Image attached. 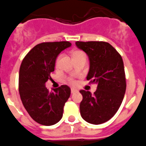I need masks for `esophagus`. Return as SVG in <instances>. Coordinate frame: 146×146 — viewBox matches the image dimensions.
I'll list each match as a JSON object with an SVG mask.
<instances>
[{"label":"esophagus","instance_id":"1","mask_svg":"<svg viewBox=\"0 0 146 146\" xmlns=\"http://www.w3.org/2000/svg\"><path fill=\"white\" fill-rule=\"evenodd\" d=\"M77 90L74 89V88H72V89H71V93H72V94H74V93H77Z\"/></svg>","mask_w":146,"mask_h":146}]
</instances>
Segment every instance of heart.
<instances>
[{
  "instance_id": "heart-1",
  "label": "heart",
  "mask_w": 146,
  "mask_h": 146,
  "mask_svg": "<svg viewBox=\"0 0 146 146\" xmlns=\"http://www.w3.org/2000/svg\"><path fill=\"white\" fill-rule=\"evenodd\" d=\"M85 53L83 52L80 51V50H76V51H74L72 53V57L74 56H80V55H84ZM72 82V80H71Z\"/></svg>"
}]
</instances>
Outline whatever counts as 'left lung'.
Here are the masks:
<instances>
[{"instance_id":"1","label":"left lung","mask_w":146,"mask_h":146,"mask_svg":"<svg viewBox=\"0 0 146 146\" xmlns=\"http://www.w3.org/2000/svg\"><path fill=\"white\" fill-rule=\"evenodd\" d=\"M75 44L89 58L87 80L98 85L93 95L84 90L80 91L82 96L80 114L87 122L103 124L117 113L125 96L126 79L122 58L108 42L77 41Z\"/></svg>"}]
</instances>
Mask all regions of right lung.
Returning <instances> with one entry per match:
<instances>
[{
	"label": "right lung",
	"instance_id": "obj_1",
	"mask_svg": "<svg viewBox=\"0 0 146 146\" xmlns=\"http://www.w3.org/2000/svg\"><path fill=\"white\" fill-rule=\"evenodd\" d=\"M68 41L42 42L27 54L21 62L19 76V91L29 116L40 125L56 124L63 116L64 106L71 89L67 85L49 92L45 83L50 80L56 61L62 50L70 47Z\"/></svg>",
	"mask_w": 146,
	"mask_h": 146
}]
</instances>
